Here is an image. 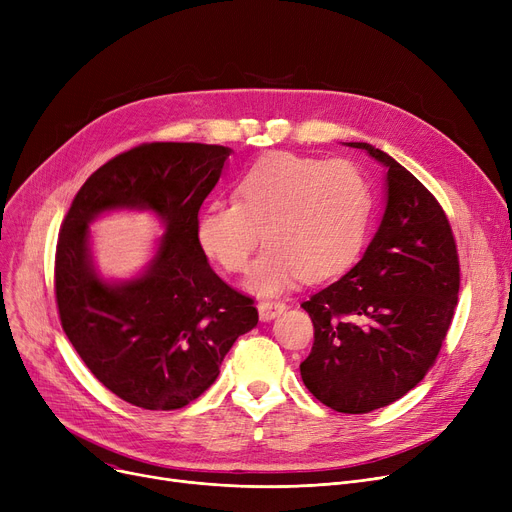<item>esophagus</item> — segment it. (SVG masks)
<instances>
[{"instance_id":"1","label":"esophagus","mask_w":512,"mask_h":512,"mask_svg":"<svg viewBox=\"0 0 512 512\" xmlns=\"http://www.w3.org/2000/svg\"><path fill=\"white\" fill-rule=\"evenodd\" d=\"M257 311H259V319L261 321H272L274 317H278L280 313L286 311V303H280V301H261L257 305Z\"/></svg>"}]
</instances>
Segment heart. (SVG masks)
<instances>
[{
    "instance_id": "heart-1",
    "label": "heart",
    "mask_w": 512,
    "mask_h": 512,
    "mask_svg": "<svg viewBox=\"0 0 512 512\" xmlns=\"http://www.w3.org/2000/svg\"><path fill=\"white\" fill-rule=\"evenodd\" d=\"M371 213V188L351 161L270 153L234 182V203L207 205L197 222L203 251L242 272L263 238L267 247L245 280L274 297L305 280H326L355 261Z\"/></svg>"
}]
</instances>
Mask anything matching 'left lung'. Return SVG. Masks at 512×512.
<instances>
[{
	"instance_id": "obj_1",
	"label": "left lung",
	"mask_w": 512,
	"mask_h": 512,
	"mask_svg": "<svg viewBox=\"0 0 512 512\" xmlns=\"http://www.w3.org/2000/svg\"><path fill=\"white\" fill-rule=\"evenodd\" d=\"M386 168V207L361 261L301 307L315 330L301 363L309 392L338 413L382 409L434 365L459 301V255L436 197L369 143Z\"/></svg>"
}]
</instances>
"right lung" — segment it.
Listing matches in <instances>:
<instances>
[{"instance_id":"1","label":"right lung","mask_w":512,"mask_h":512,"mask_svg":"<svg viewBox=\"0 0 512 512\" xmlns=\"http://www.w3.org/2000/svg\"><path fill=\"white\" fill-rule=\"evenodd\" d=\"M230 153L201 143L134 147L87 178L62 224V328L95 378L134 407H186L259 321L253 299L211 270L197 236L199 209ZM110 210H149L165 228L150 263L128 281H105L92 261L88 226Z\"/></svg>"}]
</instances>
